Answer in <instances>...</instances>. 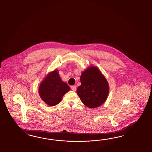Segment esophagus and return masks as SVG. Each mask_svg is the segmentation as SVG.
Instances as JSON below:
<instances>
[{
    "label": "esophagus",
    "mask_w": 152,
    "mask_h": 152,
    "mask_svg": "<svg viewBox=\"0 0 152 152\" xmlns=\"http://www.w3.org/2000/svg\"><path fill=\"white\" fill-rule=\"evenodd\" d=\"M71 89L74 91H76V87L75 86H71Z\"/></svg>",
    "instance_id": "obj_1"
}]
</instances>
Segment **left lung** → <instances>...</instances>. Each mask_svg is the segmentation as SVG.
Wrapping results in <instances>:
<instances>
[{
    "mask_svg": "<svg viewBox=\"0 0 152 152\" xmlns=\"http://www.w3.org/2000/svg\"><path fill=\"white\" fill-rule=\"evenodd\" d=\"M81 85L77 94L83 104L90 108H96L102 105L108 96L109 84L101 71L95 66L85 70L81 75Z\"/></svg>",
    "mask_w": 152,
    "mask_h": 152,
    "instance_id": "left-lung-1",
    "label": "left lung"
}]
</instances>
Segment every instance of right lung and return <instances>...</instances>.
Returning a JSON list of instances; mask_svg holds the SVG:
<instances>
[{
  "mask_svg": "<svg viewBox=\"0 0 152 152\" xmlns=\"http://www.w3.org/2000/svg\"><path fill=\"white\" fill-rule=\"evenodd\" d=\"M69 86L62 81L57 70L50 72L40 84L39 94L42 100L50 106L59 104L66 93L69 91Z\"/></svg>",
  "mask_w": 152,
  "mask_h": 152,
  "instance_id": "add662e5",
  "label": "right lung"
}]
</instances>
